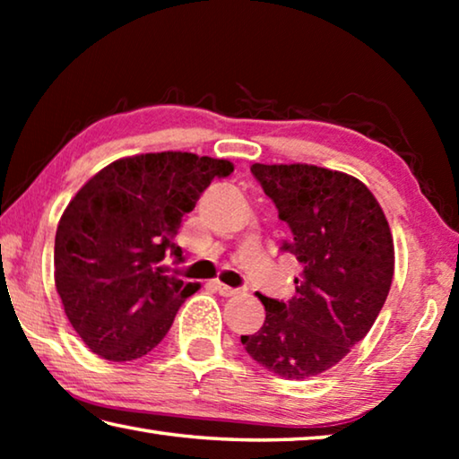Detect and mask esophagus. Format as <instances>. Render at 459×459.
Returning a JSON list of instances; mask_svg holds the SVG:
<instances>
[{"instance_id": "1", "label": "esophagus", "mask_w": 459, "mask_h": 459, "mask_svg": "<svg viewBox=\"0 0 459 459\" xmlns=\"http://www.w3.org/2000/svg\"><path fill=\"white\" fill-rule=\"evenodd\" d=\"M212 285H214V290L222 295V298H230V295H237L238 293L237 287H229V285H224L221 281H214Z\"/></svg>"}]
</instances>
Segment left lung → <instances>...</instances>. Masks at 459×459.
I'll return each mask as SVG.
<instances>
[{
    "instance_id": "8db88e82",
    "label": "left lung",
    "mask_w": 459,
    "mask_h": 459,
    "mask_svg": "<svg viewBox=\"0 0 459 459\" xmlns=\"http://www.w3.org/2000/svg\"><path fill=\"white\" fill-rule=\"evenodd\" d=\"M251 174L291 230L281 251L304 273L291 299L259 293L265 322L240 342L263 368L304 380L338 364L372 328L391 290L393 237L377 198L352 176L307 164H253Z\"/></svg>"
}]
</instances>
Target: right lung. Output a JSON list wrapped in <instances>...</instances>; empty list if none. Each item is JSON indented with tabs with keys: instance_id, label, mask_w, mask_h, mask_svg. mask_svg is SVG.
Here are the masks:
<instances>
[{
	"instance_id": "add662e5",
	"label": "right lung",
	"mask_w": 459,
	"mask_h": 459,
	"mask_svg": "<svg viewBox=\"0 0 459 459\" xmlns=\"http://www.w3.org/2000/svg\"><path fill=\"white\" fill-rule=\"evenodd\" d=\"M227 160L161 152L113 161L76 192L54 238V281L68 322L105 360L142 359L172 328L198 285L166 275L161 261L182 263L174 243Z\"/></svg>"
}]
</instances>
